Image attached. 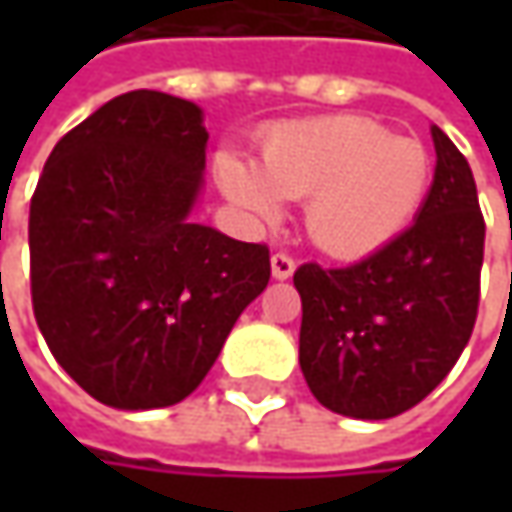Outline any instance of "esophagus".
<instances>
[{
    "label": "esophagus",
    "instance_id": "esophagus-1",
    "mask_svg": "<svg viewBox=\"0 0 512 512\" xmlns=\"http://www.w3.org/2000/svg\"><path fill=\"white\" fill-rule=\"evenodd\" d=\"M270 270H273V279H290L293 276V270H296V259L290 256V253H273V259H270Z\"/></svg>",
    "mask_w": 512,
    "mask_h": 512
}]
</instances>
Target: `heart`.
Returning <instances> with one entry per match:
<instances>
[{
  "label": "heart",
  "mask_w": 512,
  "mask_h": 512,
  "mask_svg": "<svg viewBox=\"0 0 512 512\" xmlns=\"http://www.w3.org/2000/svg\"><path fill=\"white\" fill-rule=\"evenodd\" d=\"M427 150L364 116H325L267 130L256 168L225 156L219 182L239 207L273 222L282 199L305 202L307 236L359 259L393 242L422 205Z\"/></svg>",
  "instance_id": "1"
}]
</instances>
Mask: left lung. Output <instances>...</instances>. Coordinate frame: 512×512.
Masks as SVG:
<instances>
[{
  "label": "left lung",
  "instance_id": "1",
  "mask_svg": "<svg viewBox=\"0 0 512 512\" xmlns=\"http://www.w3.org/2000/svg\"><path fill=\"white\" fill-rule=\"evenodd\" d=\"M436 176L416 222L347 267L307 262L299 364L310 393L353 419L419 404L459 362L479 316L484 216L473 170L433 125Z\"/></svg>",
  "mask_w": 512,
  "mask_h": 512
}]
</instances>
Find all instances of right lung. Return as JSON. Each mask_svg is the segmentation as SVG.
<instances>
[{
  "instance_id": "right-lung-1",
  "label": "right lung",
  "mask_w": 512,
  "mask_h": 512,
  "mask_svg": "<svg viewBox=\"0 0 512 512\" xmlns=\"http://www.w3.org/2000/svg\"><path fill=\"white\" fill-rule=\"evenodd\" d=\"M205 145L193 102L130 90L56 142L33 190V316L96 402H182L270 282L267 245L187 222Z\"/></svg>"
}]
</instances>
